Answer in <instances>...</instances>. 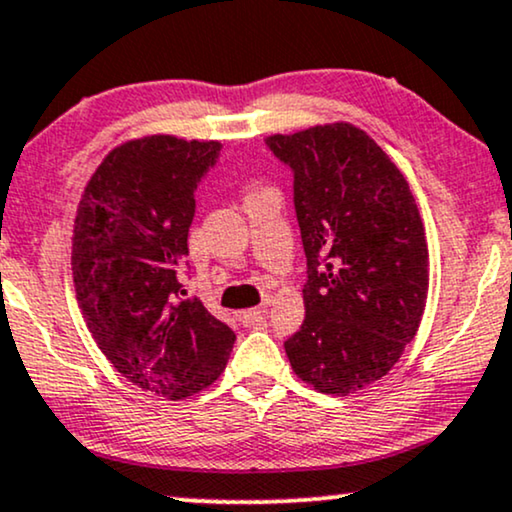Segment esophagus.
<instances>
[{
	"label": "esophagus",
	"instance_id": "esophagus-1",
	"mask_svg": "<svg viewBox=\"0 0 512 512\" xmlns=\"http://www.w3.org/2000/svg\"><path fill=\"white\" fill-rule=\"evenodd\" d=\"M267 307H269V300L262 304V307H255V309H245V312H238V321H241V326H257V323H262L267 319Z\"/></svg>",
	"mask_w": 512,
	"mask_h": 512
}]
</instances>
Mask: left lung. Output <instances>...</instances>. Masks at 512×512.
Returning <instances> with one entry per match:
<instances>
[{"mask_svg":"<svg viewBox=\"0 0 512 512\" xmlns=\"http://www.w3.org/2000/svg\"><path fill=\"white\" fill-rule=\"evenodd\" d=\"M293 172L307 283L290 366L326 394L361 390L397 364L428 300V243L397 165L338 122L267 139Z\"/></svg>","mask_w":512,"mask_h":512,"instance_id":"1","label":"left lung"}]
</instances>
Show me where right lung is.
I'll use <instances>...</instances> for the list:
<instances>
[{"label": "right lung", "mask_w": 512, "mask_h": 512, "mask_svg": "<svg viewBox=\"0 0 512 512\" xmlns=\"http://www.w3.org/2000/svg\"><path fill=\"white\" fill-rule=\"evenodd\" d=\"M222 144L146 137L106 155L75 217V295L89 333L129 383L191 397L226 368L236 335L184 297L196 189Z\"/></svg>", "instance_id": "obj_1"}]
</instances>
